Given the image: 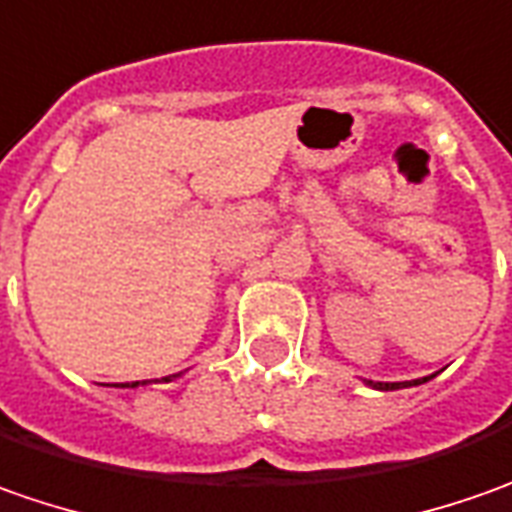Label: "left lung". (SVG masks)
Instances as JSON below:
<instances>
[{"mask_svg":"<svg viewBox=\"0 0 512 512\" xmlns=\"http://www.w3.org/2000/svg\"><path fill=\"white\" fill-rule=\"evenodd\" d=\"M425 382V379H422ZM374 388H382V391H397V388H408L411 382H371ZM414 385H419V379H416Z\"/></svg>","mask_w":512,"mask_h":512,"instance_id":"obj_1","label":"left lung"}]
</instances>
